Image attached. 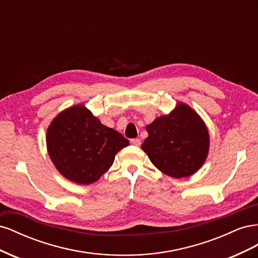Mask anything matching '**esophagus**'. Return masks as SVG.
<instances>
[{
    "label": "esophagus",
    "instance_id": "34e87169",
    "mask_svg": "<svg viewBox=\"0 0 258 258\" xmlns=\"http://www.w3.org/2000/svg\"><path fill=\"white\" fill-rule=\"evenodd\" d=\"M130 143H131L132 145L140 146V145H141V140H140V139H132L131 141H130Z\"/></svg>",
    "mask_w": 258,
    "mask_h": 258
}]
</instances>
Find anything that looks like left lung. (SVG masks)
<instances>
[{
    "instance_id": "left-lung-1",
    "label": "left lung",
    "mask_w": 258,
    "mask_h": 258,
    "mask_svg": "<svg viewBox=\"0 0 258 258\" xmlns=\"http://www.w3.org/2000/svg\"><path fill=\"white\" fill-rule=\"evenodd\" d=\"M148 137L142 144L153 165L173 178L195 174L209 154L210 135L200 115L183 102L145 127Z\"/></svg>"
}]
</instances>
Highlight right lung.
I'll return each mask as SVG.
<instances>
[{
  "instance_id": "add662e5",
  "label": "right lung",
  "mask_w": 258,
  "mask_h": 258,
  "mask_svg": "<svg viewBox=\"0 0 258 258\" xmlns=\"http://www.w3.org/2000/svg\"><path fill=\"white\" fill-rule=\"evenodd\" d=\"M128 145L127 139L101 123L85 104L60 112L46 134V146L54 167L79 185L97 182L112 167L115 155Z\"/></svg>"
}]
</instances>
